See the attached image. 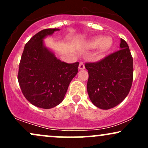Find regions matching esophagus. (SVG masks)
<instances>
[{"mask_svg": "<svg viewBox=\"0 0 148 148\" xmlns=\"http://www.w3.org/2000/svg\"><path fill=\"white\" fill-rule=\"evenodd\" d=\"M79 69H85V64L83 62H81L79 63Z\"/></svg>", "mask_w": 148, "mask_h": 148, "instance_id": "obj_1", "label": "esophagus"}]
</instances>
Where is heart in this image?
I'll return each instance as SVG.
<instances>
[{"label": "heart", "mask_w": 148, "mask_h": 148, "mask_svg": "<svg viewBox=\"0 0 148 148\" xmlns=\"http://www.w3.org/2000/svg\"><path fill=\"white\" fill-rule=\"evenodd\" d=\"M90 47L97 48L99 46V49L101 52H106L112 48L113 42L111 37H106L103 39L101 37H97L91 40Z\"/></svg>", "instance_id": "1"}]
</instances>
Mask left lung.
<instances>
[{"label":"left lung","mask_w":148,"mask_h":148,"mask_svg":"<svg viewBox=\"0 0 148 148\" xmlns=\"http://www.w3.org/2000/svg\"><path fill=\"white\" fill-rule=\"evenodd\" d=\"M120 49L95 62H86L87 90L95 106L110 109L126 98L133 81V58L127 43L121 39Z\"/></svg>","instance_id":"8db88e82"}]
</instances>
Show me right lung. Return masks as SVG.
<instances>
[{
  "mask_svg": "<svg viewBox=\"0 0 148 148\" xmlns=\"http://www.w3.org/2000/svg\"><path fill=\"white\" fill-rule=\"evenodd\" d=\"M58 28H47L35 34L25 44L18 72V81L25 99L45 109L60 103L79 62H62L43 45L44 37Z\"/></svg>",
  "mask_w": 148,
  "mask_h": 148,
  "instance_id": "obj_1",
  "label": "right lung"
}]
</instances>
